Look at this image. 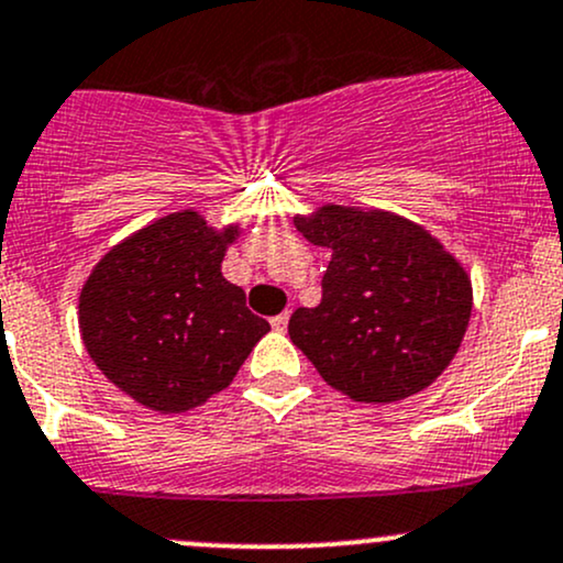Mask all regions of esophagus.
<instances>
[{
  "instance_id": "34e87169",
  "label": "esophagus",
  "mask_w": 563,
  "mask_h": 563,
  "mask_svg": "<svg viewBox=\"0 0 563 563\" xmlns=\"http://www.w3.org/2000/svg\"><path fill=\"white\" fill-rule=\"evenodd\" d=\"M269 323H272V329H275V331H286L288 329V312L275 314V318H272Z\"/></svg>"
}]
</instances>
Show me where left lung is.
Returning a JSON list of instances; mask_svg holds the SVG:
<instances>
[{
	"instance_id": "left-lung-1",
	"label": "left lung",
	"mask_w": 563,
	"mask_h": 563,
	"mask_svg": "<svg viewBox=\"0 0 563 563\" xmlns=\"http://www.w3.org/2000/svg\"><path fill=\"white\" fill-rule=\"evenodd\" d=\"M294 227L331 251L318 307L291 314V342L333 390L357 404H398L454 361L473 312L460 258L417 221L382 208L325 206Z\"/></svg>"
}]
</instances>
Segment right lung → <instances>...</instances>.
<instances>
[{
  "label": "right lung",
  "instance_id": "add662e5",
  "mask_svg": "<svg viewBox=\"0 0 563 563\" xmlns=\"http://www.w3.org/2000/svg\"><path fill=\"white\" fill-rule=\"evenodd\" d=\"M240 224L195 208L159 216L103 253L79 291V333L101 374L157 413L197 409L232 385L269 331L221 275Z\"/></svg>",
  "mask_w": 563,
  "mask_h": 563
}]
</instances>
